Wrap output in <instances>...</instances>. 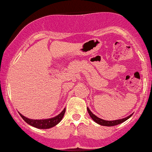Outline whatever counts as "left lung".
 Segmentation results:
<instances>
[{"mask_svg": "<svg viewBox=\"0 0 152 152\" xmlns=\"http://www.w3.org/2000/svg\"><path fill=\"white\" fill-rule=\"evenodd\" d=\"M87 111H88V113L89 115H90V116L91 117L92 119L94 121L96 122V123L102 125V126H115V125H118V124H120L123 123V122H124L125 121H126L127 119H129V118L131 117V115H130V116L126 117V118H123V119H120V120H115V121H105V120H102L101 119V118H99L98 117L96 116L94 114H93L90 111V110L88 108H87Z\"/></svg>", "mask_w": 152, "mask_h": 152, "instance_id": "left-lung-1", "label": "left lung"}]
</instances>
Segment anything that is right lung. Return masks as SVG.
<instances>
[{
    "label": "right lung",
    "mask_w": 152,
    "mask_h": 152,
    "mask_svg": "<svg viewBox=\"0 0 152 152\" xmlns=\"http://www.w3.org/2000/svg\"><path fill=\"white\" fill-rule=\"evenodd\" d=\"M65 108H64L63 111L59 115L56 116L55 118L44 120H31L26 118L25 116L21 115L20 113H19V115L22 117V119L24 120L26 123L31 125V126H34V127L38 128V129H49V128H51L53 126H56V125L58 124L61 121V120L62 119L64 115H65Z\"/></svg>",
    "instance_id": "1"
}]
</instances>
